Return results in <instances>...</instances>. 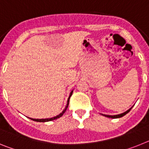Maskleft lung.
Here are the masks:
<instances>
[{
	"label": "left lung",
	"instance_id": "1",
	"mask_svg": "<svg viewBox=\"0 0 149 149\" xmlns=\"http://www.w3.org/2000/svg\"><path fill=\"white\" fill-rule=\"evenodd\" d=\"M132 107H131V108L129 109V110H127V111L124 112V113H120V114H118V115H113V116H110V115H105V114H101L102 116H106L107 117V118H111V119H117V118H121V117L124 116L125 115H126V114L127 113H129L130 112V110H131V108Z\"/></svg>",
	"mask_w": 149,
	"mask_h": 149
}]
</instances>
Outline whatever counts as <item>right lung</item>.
<instances>
[{"label": "right lung", "instance_id": "right-lung-1", "mask_svg": "<svg viewBox=\"0 0 149 149\" xmlns=\"http://www.w3.org/2000/svg\"><path fill=\"white\" fill-rule=\"evenodd\" d=\"M72 93H73V90L71 91V93H70V95H69V96H68V100H67V104H66V106H65V109L62 111V113H60L59 115L56 116L54 117H52V118H48V119H32V118H29V119H30L31 120L33 121H35V122H50V121H53L54 120V119H58V118H60V117H61L64 114V113H65V111H66L67 108H68V104H69V99H70V97L72 96Z\"/></svg>", "mask_w": 149, "mask_h": 149}]
</instances>
